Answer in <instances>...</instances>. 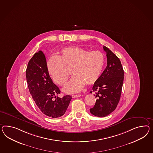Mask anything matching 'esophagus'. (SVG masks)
Here are the masks:
<instances>
[{
  "instance_id": "esophagus-1",
  "label": "esophagus",
  "mask_w": 153,
  "mask_h": 153,
  "mask_svg": "<svg viewBox=\"0 0 153 153\" xmlns=\"http://www.w3.org/2000/svg\"><path fill=\"white\" fill-rule=\"evenodd\" d=\"M80 96H81V95H80V94H77V95H71V97H72V98H79V97H80Z\"/></svg>"
}]
</instances>
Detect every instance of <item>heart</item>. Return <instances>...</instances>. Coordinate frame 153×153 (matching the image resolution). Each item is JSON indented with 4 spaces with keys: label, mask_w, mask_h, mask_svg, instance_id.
Instances as JSON below:
<instances>
[{
    "label": "heart",
    "mask_w": 153,
    "mask_h": 153,
    "mask_svg": "<svg viewBox=\"0 0 153 153\" xmlns=\"http://www.w3.org/2000/svg\"><path fill=\"white\" fill-rule=\"evenodd\" d=\"M104 65V56L99 51H89L79 47L62 49L58 57L48 60V69L53 81L65 85L69 76L67 69L72 68L73 78L63 89L68 93H75L82 89L85 83L92 85L97 82Z\"/></svg>",
    "instance_id": "obj_1"
}]
</instances>
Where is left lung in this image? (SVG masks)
I'll list each match as a JSON object with an SVG mask.
<instances>
[{"instance_id": "1", "label": "left lung", "mask_w": 153, "mask_h": 153, "mask_svg": "<svg viewBox=\"0 0 153 153\" xmlns=\"http://www.w3.org/2000/svg\"><path fill=\"white\" fill-rule=\"evenodd\" d=\"M106 53L107 66L94 83L92 91L97 98L91 113L98 117H105L116 109L122 93L124 81V70L120 59L109 48L103 47Z\"/></svg>"}]
</instances>
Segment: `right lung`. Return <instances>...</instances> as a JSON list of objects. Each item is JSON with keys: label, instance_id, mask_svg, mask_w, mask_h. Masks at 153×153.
<instances>
[{"label": "right lung", "instance_id": "add662e5", "mask_svg": "<svg viewBox=\"0 0 153 153\" xmlns=\"http://www.w3.org/2000/svg\"><path fill=\"white\" fill-rule=\"evenodd\" d=\"M26 78L29 92L39 109L50 118L63 116L72 98L69 95L62 98L58 97L60 90L49 76L43 51L36 53L29 60Z\"/></svg>", "mask_w": 153, "mask_h": 153}]
</instances>
